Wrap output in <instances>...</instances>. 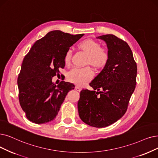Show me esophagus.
Masks as SVG:
<instances>
[{
	"label": "esophagus",
	"mask_w": 158,
	"mask_h": 158,
	"mask_svg": "<svg viewBox=\"0 0 158 158\" xmlns=\"http://www.w3.org/2000/svg\"><path fill=\"white\" fill-rule=\"evenodd\" d=\"M75 89L77 90V91H80L81 89V88L80 87L77 85V86H75Z\"/></svg>",
	"instance_id": "34e87169"
}]
</instances>
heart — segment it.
<instances>
[{
	"instance_id": "obj_1",
	"label": "heart",
	"mask_w": 158,
	"mask_h": 158,
	"mask_svg": "<svg viewBox=\"0 0 158 158\" xmlns=\"http://www.w3.org/2000/svg\"><path fill=\"white\" fill-rule=\"evenodd\" d=\"M78 47L88 54L87 62L93 67L102 68L108 64L110 59L109 50L106 47H100L98 42L91 39H87L81 41ZM71 57V50H67L64 58L66 65L70 64ZM93 77L94 72L91 67H74L68 72L67 78L74 84L83 85L91 81Z\"/></svg>"
}]
</instances>
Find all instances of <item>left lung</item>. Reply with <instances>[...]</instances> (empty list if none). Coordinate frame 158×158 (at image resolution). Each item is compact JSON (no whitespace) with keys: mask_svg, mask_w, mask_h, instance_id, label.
I'll return each instance as SVG.
<instances>
[{"mask_svg":"<svg viewBox=\"0 0 158 158\" xmlns=\"http://www.w3.org/2000/svg\"><path fill=\"white\" fill-rule=\"evenodd\" d=\"M98 38L107 43L110 59L89 84L94 91H81L78 110L84 123L104 128L117 121L127 111L137 83V67L127 42L112 34Z\"/></svg>","mask_w":158,"mask_h":158,"instance_id":"obj_1","label":"left lung"}]
</instances>
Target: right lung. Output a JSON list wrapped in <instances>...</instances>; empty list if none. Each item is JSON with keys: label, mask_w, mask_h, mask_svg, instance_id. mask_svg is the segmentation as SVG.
Listing matches in <instances>:
<instances>
[{"label": "right lung", "mask_w": 158, "mask_h": 158, "mask_svg": "<svg viewBox=\"0 0 158 158\" xmlns=\"http://www.w3.org/2000/svg\"><path fill=\"white\" fill-rule=\"evenodd\" d=\"M84 34L54 30L37 40L23 59L17 78L19 100L30 121L43 124L54 120L67 93L74 85L52 78L65 67L64 55Z\"/></svg>", "instance_id": "right-lung-1"}]
</instances>
